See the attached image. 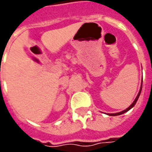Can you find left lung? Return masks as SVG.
I'll list each match as a JSON object with an SVG mask.
<instances>
[{"label": "left lung", "instance_id": "left-lung-1", "mask_svg": "<svg viewBox=\"0 0 152 152\" xmlns=\"http://www.w3.org/2000/svg\"><path fill=\"white\" fill-rule=\"evenodd\" d=\"M141 90H142V83H141V86H140V91H139V93H138L137 96H136V98L134 99V101L133 102V103H132L131 105L128 108H126L125 110H124V111H122V112H120V113H108V115L109 116H118V115H121V114H124L126 112H128V111H129L130 109H131L132 107H134V106L136 104V102H137L138 99H139V97H140V93H141Z\"/></svg>", "mask_w": 152, "mask_h": 152}]
</instances>
